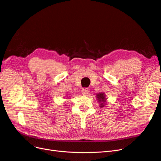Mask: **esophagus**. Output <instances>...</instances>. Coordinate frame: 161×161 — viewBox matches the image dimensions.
<instances>
[{"mask_svg":"<svg viewBox=\"0 0 161 161\" xmlns=\"http://www.w3.org/2000/svg\"><path fill=\"white\" fill-rule=\"evenodd\" d=\"M81 92L83 95H87L89 92V89L88 88H83L81 91Z\"/></svg>","mask_w":161,"mask_h":161,"instance_id":"obj_1","label":"esophagus"}]
</instances>
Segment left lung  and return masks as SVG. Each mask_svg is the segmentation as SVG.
<instances>
[{
  "mask_svg": "<svg viewBox=\"0 0 161 161\" xmlns=\"http://www.w3.org/2000/svg\"><path fill=\"white\" fill-rule=\"evenodd\" d=\"M96 98H97V100L100 104V108H103L106 106L107 104L106 102V97L105 93L104 92H99L98 94H96Z\"/></svg>",
  "mask_w": 161,
  "mask_h": 161,
  "instance_id": "left-lung-1",
  "label": "left lung"
}]
</instances>
